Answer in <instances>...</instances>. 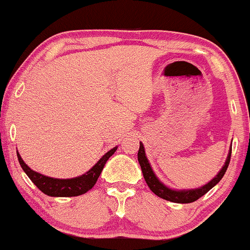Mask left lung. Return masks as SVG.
<instances>
[{
	"mask_svg": "<svg viewBox=\"0 0 250 250\" xmlns=\"http://www.w3.org/2000/svg\"><path fill=\"white\" fill-rule=\"evenodd\" d=\"M230 155H231V148L229 149V151H228V156L226 158V162H225L224 167H221V170L219 171L218 174H216L214 178L209 180L207 184L200 186V188H188V190H174V188H169V186H167L163 182L159 180L158 177L156 176V173L154 172V170H152L148 158H146V150H144V146L142 142H140V149H138L137 159H138V163L141 165V170H142L143 177L144 179H146V184H148L150 190L154 192L156 195L161 197L162 199L172 201V203L188 204V203H193V201L199 199L200 197H203L204 194H206L212 188H214V186L220 182L222 177H224L225 172H226L228 164H229Z\"/></svg>",
	"mask_w": 250,
	"mask_h": 250,
	"instance_id": "1",
	"label": "left lung"
}]
</instances>
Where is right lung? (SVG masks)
Returning <instances> with one entry per match:
<instances>
[{
    "label": "right lung",
    "mask_w": 250,
    "mask_h": 250,
    "mask_svg": "<svg viewBox=\"0 0 250 250\" xmlns=\"http://www.w3.org/2000/svg\"><path fill=\"white\" fill-rule=\"evenodd\" d=\"M116 149L117 146H114L113 149L107 151L96 162L94 167L87 171L86 173L68 179L52 178V177H47L39 172H36L25 164L19 151H17V158H19L21 167H22L24 172L26 173V176L31 179V182L43 193L50 195V197H77V195L86 193L87 191L91 190L93 186L95 185L96 180L101 174V171L104 170V164H106L110 156L116 151Z\"/></svg>",
    "instance_id": "right-lung-1"
}]
</instances>
